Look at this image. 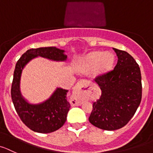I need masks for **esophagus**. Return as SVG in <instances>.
Returning a JSON list of instances; mask_svg holds the SVG:
<instances>
[{"mask_svg":"<svg viewBox=\"0 0 153 153\" xmlns=\"http://www.w3.org/2000/svg\"><path fill=\"white\" fill-rule=\"evenodd\" d=\"M90 85V81L86 80H81L76 84L73 89V96H72L71 103L72 105H79L81 104V101L83 98L82 90L81 88L84 87H88Z\"/></svg>","mask_w":153,"mask_h":153,"instance_id":"esophagus-1","label":"esophagus"}]
</instances>
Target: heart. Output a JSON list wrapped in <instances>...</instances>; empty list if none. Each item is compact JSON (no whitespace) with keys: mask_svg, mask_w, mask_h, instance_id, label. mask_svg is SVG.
<instances>
[{"mask_svg":"<svg viewBox=\"0 0 153 153\" xmlns=\"http://www.w3.org/2000/svg\"><path fill=\"white\" fill-rule=\"evenodd\" d=\"M115 61L114 56L110 53L91 52L87 54L80 63V68L84 71L93 69L94 75H102L112 68Z\"/></svg>","mask_w":153,"mask_h":153,"instance_id":"1","label":"heart"}]
</instances>
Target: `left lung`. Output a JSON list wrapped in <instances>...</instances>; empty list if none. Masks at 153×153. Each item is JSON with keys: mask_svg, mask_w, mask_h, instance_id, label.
<instances>
[{"mask_svg": "<svg viewBox=\"0 0 153 153\" xmlns=\"http://www.w3.org/2000/svg\"><path fill=\"white\" fill-rule=\"evenodd\" d=\"M113 50L118 62L114 69L94 79L102 92L100 97L93 102L88 118L93 125L105 131H115L126 125L142 98L139 65L126 51Z\"/></svg>", "mask_w": 153, "mask_h": 153, "instance_id": "8db88e82", "label": "left lung"}]
</instances>
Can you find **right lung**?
<instances>
[{
    "instance_id": "1",
    "label": "right lung",
    "mask_w": 153,
    "mask_h": 153,
    "mask_svg": "<svg viewBox=\"0 0 153 153\" xmlns=\"http://www.w3.org/2000/svg\"><path fill=\"white\" fill-rule=\"evenodd\" d=\"M37 56L54 61H65L67 56L63 50L55 47L28 50L16 64L11 87V98L17 114L22 122L31 131L42 134L53 132L60 128L66 121L70 103L66 99L68 91L57 88L52 96L39 104L28 103L21 95L19 82L24 66Z\"/></svg>"
}]
</instances>
